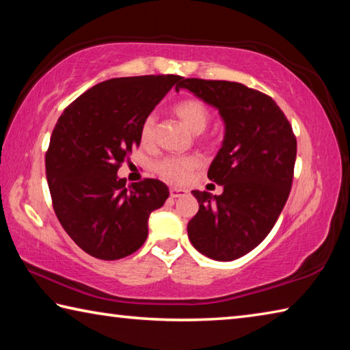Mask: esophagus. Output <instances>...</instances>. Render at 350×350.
I'll return each instance as SVG.
<instances>
[{"label": "esophagus", "instance_id": "esophagus-1", "mask_svg": "<svg viewBox=\"0 0 350 350\" xmlns=\"http://www.w3.org/2000/svg\"><path fill=\"white\" fill-rule=\"evenodd\" d=\"M183 194H187V189L182 188H170V196L171 198H180Z\"/></svg>", "mask_w": 350, "mask_h": 350}]
</instances>
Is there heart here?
Returning a JSON list of instances; mask_svg holds the SVG:
<instances>
[{
  "label": "heart",
  "instance_id": "heart-1",
  "mask_svg": "<svg viewBox=\"0 0 350 350\" xmlns=\"http://www.w3.org/2000/svg\"><path fill=\"white\" fill-rule=\"evenodd\" d=\"M174 116L185 125L189 131L200 134L205 131L211 120V111L202 100L183 98L173 108ZM156 135V117L150 114L145 117L140 126V140L144 145H150ZM200 161L196 156H168L156 163V171L163 179L182 183L188 179L191 171L196 170Z\"/></svg>",
  "mask_w": 350,
  "mask_h": 350
}]
</instances>
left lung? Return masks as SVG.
Wrapping results in <instances>:
<instances>
[{"mask_svg":"<svg viewBox=\"0 0 350 350\" xmlns=\"http://www.w3.org/2000/svg\"><path fill=\"white\" fill-rule=\"evenodd\" d=\"M188 90L221 114L225 134L208 168L219 196L191 191L199 211L188 238L206 258L233 260L258 247L273 228L293 180L296 137L275 100L242 83L183 79Z\"/></svg>","mask_w":350,"mask_h":350,"instance_id":"obj_1","label":"left lung"}]
</instances>
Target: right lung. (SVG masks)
I'll return each mask as SVG.
<instances>
[{"label": "right lung", "mask_w": 350, "mask_h": 350, "mask_svg": "<svg viewBox=\"0 0 350 350\" xmlns=\"http://www.w3.org/2000/svg\"><path fill=\"white\" fill-rule=\"evenodd\" d=\"M179 75L123 77L98 83L58 118L46 152L52 205L83 252L116 260L137 252L148 217L170 189L157 179L126 185L117 171L140 145V126Z\"/></svg>", "instance_id": "1"}]
</instances>
